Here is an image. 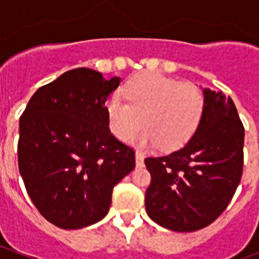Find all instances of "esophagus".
Instances as JSON below:
<instances>
[{
	"label": "esophagus",
	"instance_id": "1",
	"mask_svg": "<svg viewBox=\"0 0 259 259\" xmlns=\"http://www.w3.org/2000/svg\"><path fill=\"white\" fill-rule=\"evenodd\" d=\"M136 166L137 167L144 166V154L141 152H136Z\"/></svg>",
	"mask_w": 259,
	"mask_h": 259
}]
</instances>
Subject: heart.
I'll return each instance as SVG.
<instances>
[{
  "instance_id": "b5f03b06",
  "label": "heart",
  "mask_w": 259,
  "mask_h": 259,
  "mask_svg": "<svg viewBox=\"0 0 259 259\" xmlns=\"http://www.w3.org/2000/svg\"><path fill=\"white\" fill-rule=\"evenodd\" d=\"M106 104L110 130L119 140L128 141L140 131L135 143L141 146L161 144L171 149L183 145L197 130L203 113V96L192 83L146 71L136 75Z\"/></svg>"
}]
</instances>
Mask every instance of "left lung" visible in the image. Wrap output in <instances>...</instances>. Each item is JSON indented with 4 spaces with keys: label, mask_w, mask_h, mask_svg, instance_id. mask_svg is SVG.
<instances>
[{
    "label": "left lung",
    "mask_w": 259,
    "mask_h": 259,
    "mask_svg": "<svg viewBox=\"0 0 259 259\" xmlns=\"http://www.w3.org/2000/svg\"><path fill=\"white\" fill-rule=\"evenodd\" d=\"M201 89L202 118L188 143L168 155L145 158L152 176L146 212L175 232L211 224L232 200L242 175L244 125L236 106L222 92Z\"/></svg>",
    "instance_id": "obj_1"
}]
</instances>
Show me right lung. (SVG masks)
<instances>
[{
	"instance_id": "obj_1",
	"label": "right lung",
	"mask_w": 259,
	"mask_h": 259,
	"mask_svg": "<svg viewBox=\"0 0 259 259\" xmlns=\"http://www.w3.org/2000/svg\"><path fill=\"white\" fill-rule=\"evenodd\" d=\"M122 79L92 68L41 87L19 120L18 164L28 196L63 230L104 219L113 189L135 168V152L109 128L106 101Z\"/></svg>"
}]
</instances>
